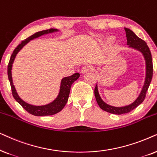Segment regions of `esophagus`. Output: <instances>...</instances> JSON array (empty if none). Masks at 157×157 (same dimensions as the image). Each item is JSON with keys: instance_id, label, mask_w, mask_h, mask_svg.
Listing matches in <instances>:
<instances>
[{"instance_id": "esophagus-1", "label": "esophagus", "mask_w": 157, "mask_h": 157, "mask_svg": "<svg viewBox=\"0 0 157 157\" xmlns=\"http://www.w3.org/2000/svg\"><path fill=\"white\" fill-rule=\"evenodd\" d=\"M93 70V66L90 65V64H86V65H85L82 68V70H81V72H82V74H84V73L88 72L90 71H92Z\"/></svg>"}]
</instances>
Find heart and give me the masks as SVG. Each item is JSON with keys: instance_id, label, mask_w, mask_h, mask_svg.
I'll return each instance as SVG.
<instances>
[{"instance_id": "1", "label": "heart", "mask_w": 157, "mask_h": 157, "mask_svg": "<svg viewBox=\"0 0 157 157\" xmlns=\"http://www.w3.org/2000/svg\"><path fill=\"white\" fill-rule=\"evenodd\" d=\"M114 37H113V36H110V37H108V38L107 39V43H108V44H111V43H113L114 41Z\"/></svg>"}]
</instances>
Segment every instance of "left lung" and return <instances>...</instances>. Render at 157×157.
Returning <instances> with one entry per match:
<instances>
[{
    "mask_svg": "<svg viewBox=\"0 0 157 157\" xmlns=\"http://www.w3.org/2000/svg\"><path fill=\"white\" fill-rule=\"evenodd\" d=\"M124 29L125 31H126V36L127 38V44L130 46L131 47L139 50L144 54V58L146 59V64H147V77H146L145 83L144 85L143 89H142L141 93L139 96V98L131 105L121 108L113 107V106H110L106 104L100 97L98 90V86L96 85L94 92H95L96 101H97L98 105L100 106V108L102 110H105L106 112L117 115L124 114L131 112V110L135 109L137 106H139L144 101L146 98V95H147V92L149 89L150 83H151L152 76H153V62H152L151 54L147 43L144 40H142L141 39H140L139 37H138L130 29L127 28H125Z\"/></svg>",
    "mask_w": 157,
    "mask_h": 157,
    "instance_id": "1",
    "label": "left lung"
}]
</instances>
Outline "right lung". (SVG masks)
<instances>
[{"label":"right lung","mask_w":157,"mask_h":157,"mask_svg":"<svg viewBox=\"0 0 157 157\" xmlns=\"http://www.w3.org/2000/svg\"><path fill=\"white\" fill-rule=\"evenodd\" d=\"M57 31V29H50L49 30H44L39 31V32L35 33L34 34L31 35L29 38L25 39V40L22 41L20 44L16 47L13 52V54L10 56L9 62H8V80L10 81V87H11L12 95H13L14 99L22 106L23 108L26 110L29 113L33 115V116H51V115H54L57 113L59 111H61L62 108L64 107L66 105L67 102L68 100L69 95H70V88L72 86V83L77 80V79L80 77V74L78 72L75 73L74 75H71L70 77H64L62 80L61 85H60V89L59 94H58L57 97L56 99L51 102V103L45 104V105H34L32 104H30L29 103H26L24 100H22L19 96H18L17 92H16L15 87L13 84V80H12V75H11V69H12V64L13 63L14 59H15L16 54L21 49H22L23 47L25 44H26L31 39L37 38V37L41 36V35L45 34L47 33H51L53 31Z\"/></svg>","instance_id":"1"}]
</instances>
